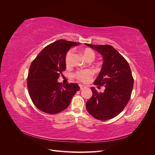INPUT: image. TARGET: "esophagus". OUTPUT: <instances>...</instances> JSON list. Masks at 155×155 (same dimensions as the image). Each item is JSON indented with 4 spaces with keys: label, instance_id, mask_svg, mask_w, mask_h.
<instances>
[{
    "label": "esophagus",
    "instance_id": "1",
    "mask_svg": "<svg viewBox=\"0 0 155 155\" xmlns=\"http://www.w3.org/2000/svg\"><path fill=\"white\" fill-rule=\"evenodd\" d=\"M79 87H80L81 90H83V89H84V88H85V86L83 85H79Z\"/></svg>",
    "mask_w": 155,
    "mask_h": 155
}]
</instances>
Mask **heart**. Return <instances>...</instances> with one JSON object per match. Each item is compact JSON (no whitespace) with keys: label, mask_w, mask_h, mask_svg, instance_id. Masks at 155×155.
Masks as SVG:
<instances>
[{"label":"heart","mask_w":155,"mask_h":155,"mask_svg":"<svg viewBox=\"0 0 155 155\" xmlns=\"http://www.w3.org/2000/svg\"><path fill=\"white\" fill-rule=\"evenodd\" d=\"M83 56L86 59H94L95 58V54L94 51L91 50L87 48L85 50H84L83 51ZM73 55L74 52L72 50H69L67 54H66V56H65V63H66L67 66H70V64H72V58H73ZM93 72L91 70H82V71H79L76 72V74H75V76L76 78L79 79V81H81L82 82H88L91 78L93 76Z\"/></svg>","instance_id":"1"}]
</instances>
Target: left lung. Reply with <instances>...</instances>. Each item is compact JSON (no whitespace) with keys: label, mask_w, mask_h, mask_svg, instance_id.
Segmentation results:
<instances>
[{"label":"left lung","mask_w":155,"mask_h":155,"mask_svg":"<svg viewBox=\"0 0 155 155\" xmlns=\"http://www.w3.org/2000/svg\"><path fill=\"white\" fill-rule=\"evenodd\" d=\"M85 45L102 55V67L94 84L105 87L101 93L91 87L92 96L86 103L87 110L97 120L112 119L124 110L130 100L134 79L129 64L110 45Z\"/></svg>","instance_id":"1"}]
</instances>
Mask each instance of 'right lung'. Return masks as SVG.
Masks as SVG:
<instances>
[{
    "mask_svg": "<svg viewBox=\"0 0 155 155\" xmlns=\"http://www.w3.org/2000/svg\"><path fill=\"white\" fill-rule=\"evenodd\" d=\"M79 43L60 39L42 50L33 61L27 85L35 106L46 113L55 114L68 107L80 87L77 83L62 85L58 79L66 69L65 56Z\"/></svg>",
    "mask_w": 155,
    "mask_h": 155,
    "instance_id": "1",
    "label": "right lung"
}]
</instances>
